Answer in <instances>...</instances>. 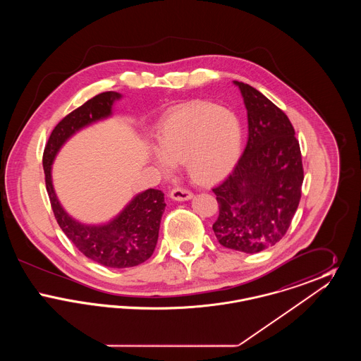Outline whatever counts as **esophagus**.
Returning a JSON list of instances; mask_svg holds the SVG:
<instances>
[{
    "mask_svg": "<svg viewBox=\"0 0 361 361\" xmlns=\"http://www.w3.org/2000/svg\"><path fill=\"white\" fill-rule=\"evenodd\" d=\"M169 196L172 197L173 200H177V202H187L193 197V193L188 189L174 188Z\"/></svg>",
    "mask_w": 361,
    "mask_h": 361,
    "instance_id": "1",
    "label": "esophagus"
}]
</instances>
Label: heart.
<instances>
[{
  "instance_id": "b5f03b06",
  "label": "heart",
  "mask_w": 361,
  "mask_h": 361,
  "mask_svg": "<svg viewBox=\"0 0 361 361\" xmlns=\"http://www.w3.org/2000/svg\"><path fill=\"white\" fill-rule=\"evenodd\" d=\"M157 147L150 159L157 169L171 174L174 164L184 162L199 184L221 181L240 159L243 130L230 109L209 102H190L177 106L157 126Z\"/></svg>"
}]
</instances>
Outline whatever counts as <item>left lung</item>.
Wrapping results in <instances>:
<instances>
[{"label":"left lung","instance_id":"obj_1","mask_svg":"<svg viewBox=\"0 0 361 361\" xmlns=\"http://www.w3.org/2000/svg\"><path fill=\"white\" fill-rule=\"evenodd\" d=\"M238 86L247 111L249 137L231 174L212 189L219 216L212 230L224 247L258 253L287 233L298 209L303 165L287 115L253 86Z\"/></svg>","mask_w":361,"mask_h":361}]
</instances>
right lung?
Masks as SVG:
<instances>
[{
	"label": "right lung",
	"mask_w": 361,
	"mask_h": 361,
	"mask_svg": "<svg viewBox=\"0 0 361 361\" xmlns=\"http://www.w3.org/2000/svg\"><path fill=\"white\" fill-rule=\"evenodd\" d=\"M118 92H104L73 111L56 124L43 153L46 187L55 219L77 249L94 262L108 268L137 267L152 257L157 246L161 218L165 211L164 193L146 189L137 193L121 212L105 224L77 221L62 207L52 185L54 159L62 146L82 128L112 116Z\"/></svg>",
	"instance_id": "right-lung-1"
}]
</instances>
